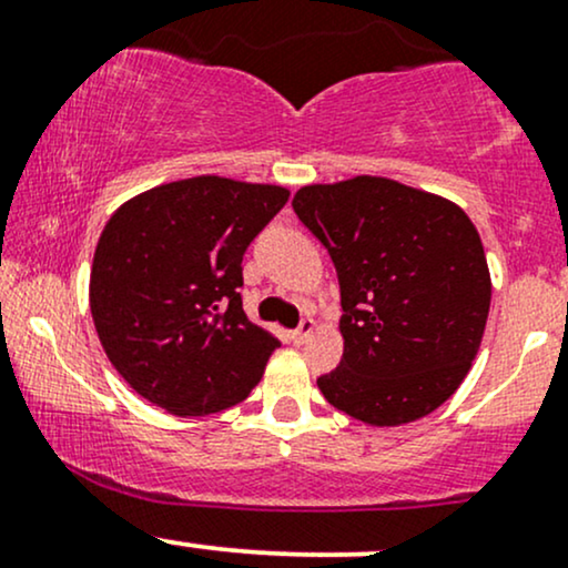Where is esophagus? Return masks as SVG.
I'll list each match as a JSON object with an SVG mask.
<instances>
[{
    "label": "esophagus",
    "mask_w": 568,
    "mask_h": 568,
    "mask_svg": "<svg viewBox=\"0 0 568 568\" xmlns=\"http://www.w3.org/2000/svg\"><path fill=\"white\" fill-rule=\"evenodd\" d=\"M312 334H315V321H312V317H304L302 325H298L296 331H291V338L296 344H304Z\"/></svg>",
    "instance_id": "1"
}]
</instances>
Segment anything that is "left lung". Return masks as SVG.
<instances>
[{
  "mask_svg": "<svg viewBox=\"0 0 568 568\" xmlns=\"http://www.w3.org/2000/svg\"><path fill=\"white\" fill-rule=\"evenodd\" d=\"M293 211L342 288L344 355L317 379L325 400L374 427L433 414L465 382L491 304L470 216L382 175L302 186Z\"/></svg>",
  "mask_w": 568,
  "mask_h": 568,
  "instance_id": "left-lung-1",
  "label": "left lung"
}]
</instances>
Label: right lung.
<instances>
[{
    "mask_svg": "<svg viewBox=\"0 0 568 568\" xmlns=\"http://www.w3.org/2000/svg\"><path fill=\"white\" fill-rule=\"evenodd\" d=\"M288 189L221 175L122 202L90 270V312L116 374L175 416L245 400L280 342L243 312V253Z\"/></svg>",
    "mask_w": 568,
    "mask_h": 568,
    "instance_id": "right-lung-1",
    "label": "right lung"
}]
</instances>
